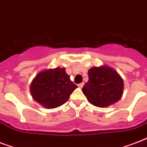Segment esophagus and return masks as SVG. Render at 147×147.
<instances>
[{
    "instance_id": "obj_1",
    "label": "esophagus",
    "mask_w": 147,
    "mask_h": 147,
    "mask_svg": "<svg viewBox=\"0 0 147 147\" xmlns=\"http://www.w3.org/2000/svg\"><path fill=\"white\" fill-rule=\"evenodd\" d=\"M78 86L79 88H82V87H83V86H84V83L82 82V83H80V84H78Z\"/></svg>"
}]
</instances>
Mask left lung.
<instances>
[{"label":"left lung","instance_id":"obj_1","mask_svg":"<svg viewBox=\"0 0 147 147\" xmlns=\"http://www.w3.org/2000/svg\"><path fill=\"white\" fill-rule=\"evenodd\" d=\"M88 74V82L84 85L82 92L92 105L105 107L121 99L123 81L114 69L107 65L92 67Z\"/></svg>","mask_w":147,"mask_h":147}]
</instances>
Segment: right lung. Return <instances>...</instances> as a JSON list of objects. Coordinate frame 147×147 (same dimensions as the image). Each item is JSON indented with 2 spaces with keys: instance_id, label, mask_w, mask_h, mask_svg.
Segmentation results:
<instances>
[{
  "instance_id": "1",
  "label": "right lung",
  "mask_w": 147,
  "mask_h": 147,
  "mask_svg": "<svg viewBox=\"0 0 147 147\" xmlns=\"http://www.w3.org/2000/svg\"><path fill=\"white\" fill-rule=\"evenodd\" d=\"M77 88L70 80L65 69L57 67L38 73L32 81L30 89L36 102L52 109L67 102L70 94Z\"/></svg>"
}]
</instances>
